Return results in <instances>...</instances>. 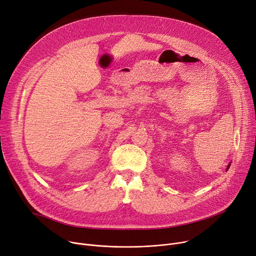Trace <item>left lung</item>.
Wrapping results in <instances>:
<instances>
[{"mask_svg": "<svg viewBox=\"0 0 256 256\" xmlns=\"http://www.w3.org/2000/svg\"><path fill=\"white\" fill-rule=\"evenodd\" d=\"M228 167H230V165H228V168H226V169H228Z\"/></svg>", "mask_w": 256, "mask_h": 256, "instance_id": "obj_1", "label": "left lung"}]
</instances>
